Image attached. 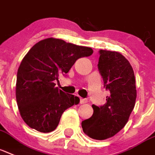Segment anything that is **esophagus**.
Returning <instances> with one entry per match:
<instances>
[{"instance_id": "obj_1", "label": "esophagus", "mask_w": 155, "mask_h": 155, "mask_svg": "<svg viewBox=\"0 0 155 155\" xmlns=\"http://www.w3.org/2000/svg\"><path fill=\"white\" fill-rule=\"evenodd\" d=\"M87 102V99H84V98H80V103L81 104H84V103H86Z\"/></svg>"}]
</instances>
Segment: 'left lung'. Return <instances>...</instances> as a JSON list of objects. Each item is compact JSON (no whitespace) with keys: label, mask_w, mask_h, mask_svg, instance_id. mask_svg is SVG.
<instances>
[{"label":"left lung","mask_w":155,"mask_h":155,"mask_svg":"<svg viewBox=\"0 0 155 155\" xmlns=\"http://www.w3.org/2000/svg\"><path fill=\"white\" fill-rule=\"evenodd\" d=\"M98 70L104 87L110 92L103 105L93 104V114L81 122L83 131L92 139L112 137L126 125L135 107L136 88L131 64L121 54L99 51Z\"/></svg>","instance_id":"1"}]
</instances>
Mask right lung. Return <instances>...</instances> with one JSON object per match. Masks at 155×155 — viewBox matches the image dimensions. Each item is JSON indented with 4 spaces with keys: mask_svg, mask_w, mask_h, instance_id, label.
<instances>
[{
    "mask_svg": "<svg viewBox=\"0 0 155 155\" xmlns=\"http://www.w3.org/2000/svg\"><path fill=\"white\" fill-rule=\"evenodd\" d=\"M92 48L48 38L35 44L18 69L16 97L20 116L27 124L40 132L56 128L65 110L79 98L55 87L54 81L66 75L77 60L89 57Z\"/></svg>",
    "mask_w": 155,
    "mask_h": 155,
    "instance_id": "1",
    "label": "right lung"
}]
</instances>
